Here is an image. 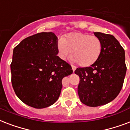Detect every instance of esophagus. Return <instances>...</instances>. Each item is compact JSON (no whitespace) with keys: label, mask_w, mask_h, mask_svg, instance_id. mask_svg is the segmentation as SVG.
<instances>
[{"label":"esophagus","mask_w":130,"mask_h":130,"mask_svg":"<svg viewBox=\"0 0 130 130\" xmlns=\"http://www.w3.org/2000/svg\"><path fill=\"white\" fill-rule=\"evenodd\" d=\"M71 67H72V70H73V71L74 72L75 69H76V67L74 66V65H71Z\"/></svg>","instance_id":"esophagus-1"}]
</instances>
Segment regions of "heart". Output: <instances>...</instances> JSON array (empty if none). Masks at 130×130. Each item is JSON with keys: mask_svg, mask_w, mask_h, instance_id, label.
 Segmentation results:
<instances>
[{"mask_svg": "<svg viewBox=\"0 0 130 130\" xmlns=\"http://www.w3.org/2000/svg\"><path fill=\"white\" fill-rule=\"evenodd\" d=\"M59 55L66 59L71 54V61L82 67L92 65L99 59L102 52V42L99 38L81 32L70 34L61 38L58 44Z\"/></svg>", "mask_w": 130, "mask_h": 130, "instance_id": "1", "label": "heart"}]
</instances>
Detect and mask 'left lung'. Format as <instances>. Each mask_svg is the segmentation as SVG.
Here are the masks:
<instances>
[{
	"label": "left lung",
	"mask_w": 130,
	"mask_h": 130,
	"mask_svg": "<svg viewBox=\"0 0 130 130\" xmlns=\"http://www.w3.org/2000/svg\"><path fill=\"white\" fill-rule=\"evenodd\" d=\"M102 42V52L94 64L79 67L77 92L82 103L98 107L110 103L117 96L123 84L127 67L125 51L113 36L94 32Z\"/></svg>",
	"instance_id": "obj_1"
}]
</instances>
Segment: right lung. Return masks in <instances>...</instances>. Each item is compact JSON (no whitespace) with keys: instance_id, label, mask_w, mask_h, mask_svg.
<instances>
[{"instance_id":"right-lung-1","label":"right lung","mask_w":130,"mask_h":130,"mask_svg":"<svg viewBox=\"0 0 130 130\" xmlns=\"http://www.w3.org/2000/svg\"><path fill=\"white\" fill-rule=\"evenodd\" d=\"M58 38L53 32L26 38L13 49L11 82L17 97L36 109H43L58 100L63 77L71 75V65L57 55Z\"/></svg>"}]
</instances>
